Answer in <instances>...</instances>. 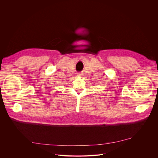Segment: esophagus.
<instances>
[{
	"instance_id": "obj_1",
	"label": "esophagus",
	"mask_w": 158,
	"mask_h": 158,
	"mask_svg": "<svg viewBox=\"0 0 158 158\" xmlns=\"http://www.w3.org/2000/svg\"><path fill=\"white\" fill-rule=\"evenodd\" d=\"M77 75H78L79 76H82V73H78Z\"/></svg>"
}]
</instances>
